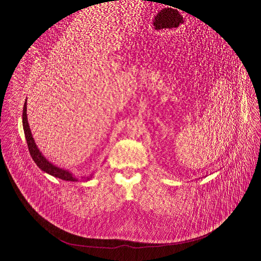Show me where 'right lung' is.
<instances>
[{"label":"right lung","mask_w":261,"mask_h":261,"mask_svg":"<svg viewBox=\"0 0 261 261\" xmlns=\"http://www.w3.org/2000/svg\"><path fill=\"white\" fill-rule=\"evenodd\" d=\"M27 100H25L24 102V108H23V115H22V122H23V129H24V134H25V139L27 142V146H29V150H30V153L34 160V162L37 164V166L46 173L55 176V177H58V179L64 180V181H68V182H77L78 181V177L73 174L71 171H68L64 168H60L56 165H54L53 163H50L43 154L42 152L40 151V149L38 148V146L35 143V140L32 135V131L29 125V121H27ZM94 173L87 175V176H82V179L85 180H91L93 177Z\"/></svg>","instance_id":"1"}]
</instances>
